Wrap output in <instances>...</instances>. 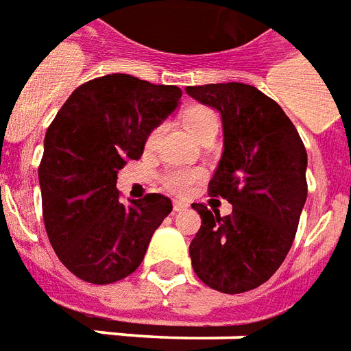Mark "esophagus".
I'll use <instances>...</instances> for the list:
<instances>
[{
    "instance_id": "34e87169",
    "label": "esophagus",
    "mask_w": 351,
    "mask_h": 351,
    "mask_svg": "<svg viewBox=\"0 0 351 351\" xmlns=\"http://www.w3.org/2000/svg\"><path fill=\"white\" fill-rule=\"evenodd\" d=\"M186 207H188V204H184V202H175V204H173V211L178 213V211H184Z\"/></svg>"
}]
</instances>
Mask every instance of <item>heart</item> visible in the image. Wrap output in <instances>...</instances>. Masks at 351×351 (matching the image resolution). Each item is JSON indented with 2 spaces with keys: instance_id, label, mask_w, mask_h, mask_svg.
Wrapping results in <instances>:
<instances>
[{
  "instance_id": "b5f03b06",
  "label": "heart",
  "mask_w": 351,
  "mask_h": 351,
  "mask_svg": "<svg viewBox=\"0 0 351 351\" xmlns=\"http://www.w3.org/2000/svg\"><path fill=\"white\" fill-rule=\"evenodd\" d=\"M182 123L197 140H202L204 136L219 130V117H217L213 109H209L206 106L188 107L184 115H182ZM157 136H159V128H154L147 134V138H145V147L147 149H152L156 145ZM204 176H206L204 169H169L159 176V184L171 194L186 195Z\"/></svg>"
}]
</instances>
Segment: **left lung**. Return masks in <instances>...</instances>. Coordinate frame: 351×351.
Here are the masks:
<instances>
[{"instance_id":"left-lung-1","label":"left lung","mask_w":351,"mask_h":351,"mask_svg":"<svg viewBox=\"0 0 351 351\" xmlns=\"http://www.w3.org/2000/svg\"><path fill=\"white\" fill-rule=\"evenodd\" d=\"M223 117L225 152L209 195L232 204L226 217L192 204L202 226L190 244L197 278L213 290L242 294L282 265L307 197V152L275 99L240 82L188 86Z\"/></svg>"}]
</instances>
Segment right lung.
<instances>
[{
	"mask_svg": "<svg viewBox=\"0 0 351 351\" xmlns=\"http://www.w3.org/2000/svg\"><path fill=\"white\" fill-rule=\"evenodd\" d=\"M178 86L106 75L78 86L44 140L38 167L42 215L61 263L92 285H111L144 261L173 204L145 194L125 204L117 173L140 159L147 134L178 106Z\"/></svg>",
	"mask_w": 351,
	"mask_h": 351,
	"instance_id": "right-lung-1",
	"label": "right lung"
}]
</instances>
